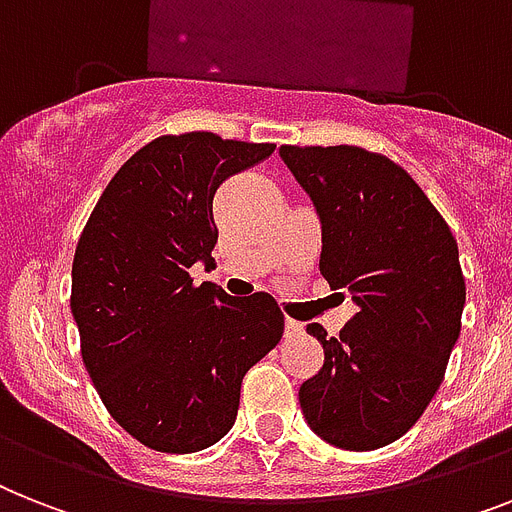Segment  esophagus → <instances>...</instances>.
I'll use <instances>...</instances> for the list:
<instances>
[{
	"mask_svg": "<svg viewBox=\"0 0 512 512\" xmlns=\"http://www.w3.org/2000/svg\"><path fill=\"white\" fill-rule=\"evenodd\" d=\"M303 329L301 322H295V319H285V335H298Z\"/></svg>",
	"mask_w": 512,
	"mask_h": 512,
	"instance_id": "obj_1",
	"label": "esophagus"
}]
</instances>
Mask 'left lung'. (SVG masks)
<instances>
[{
    "label": "left lung",
    "mask_w": 512,
    "mask_h": 512,
    "mask_svg": "<svg viewBox=\"0 0 512 512\" xmlns=\"http://www.w3.org/2000/svg\"><path fill=\"white\" fill-rule=\"evenodd\" d=\"M322 219L319 272L358 311L301 384L306 421L329 445L377 450L416 424L460 335L466 277L458 243L426 193L392 159L358 146H282Z\"/></svg>",
    "instance_id": "left-lung-1"
}]
</instances>
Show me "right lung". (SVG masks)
Masks as SVG:
<instances>
[{
	"instance_id": "add662e5",
	"label": "right lung",
	"mask_w": 512,
	"mask_h": 512,
	"mask_svg": "<svg viewBox=\"0 0 512 512\" xmlns=\"http://www.w3.org/2000/svg\"><path fill=\"white\" fill-rule=\"evenodd\" d=\"M274 143L159 135L109 180L80 232L73 308L80 356L109 416L159 453H196L230 432L240 384L280 342L269 293L232 298L190 266L214 261V193Z\"/></svg>"
}]
</instances>
